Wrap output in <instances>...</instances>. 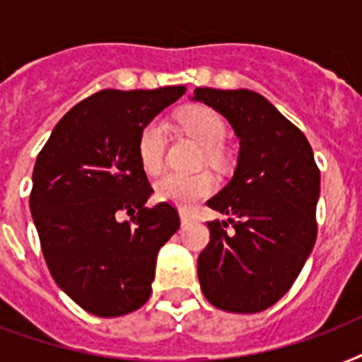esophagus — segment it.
<instances>
[{
    "instance_id": "esophagus-1",
    "label": "esophagus",
    "mask_w": 362,
    "mask_h": 362,
    "mask_svg": "<svg viewBox=\"0 0 362 362\" xmlns=\"http://www.w3.org/2000/svg\"><path fill=\"white\" fill-rule=\"evenodd\" d=\"M180 221H182V226H189L192 221H195V216L187 214L186 210H180Z\"/></svg>"
}]
</instances>
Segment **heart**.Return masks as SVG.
<instances>
[{
	"label": "heart",
	"instance_id": "b5f03b06",
	"mask_svg": "<svg viewBox=\"0 0 362 362\" xmlns=\"http://www.w3.org/2000/svg\"><path fill=\"white\" fill-rule=\"evenodd\" d=\"M178 125L192 135L203 148H206V158L212 163L221 159L220 148L227 136V125L218 112L204 105H192L178 112ZM165 148H167V125L159 118L146 122L139 131L136 153L142 169L153 175L163 167ZM156 197L163 203H170L189 209L201 199L209 197L214 192V178L209 173H165L156 180Z\"/></svg>",
	"mask_w": 362,
	"mask_h": 362
}]
</instances>
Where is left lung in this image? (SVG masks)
<instances>
[{
  "label": "left lung",
  "instance_id": "left-lung-1",
  "mask_svg": "<svg viewBox=\"0 0 362 362\" xmlns=\"http://www.w3.org/2000/svg\"><path fill=\"white\" fill-rule=\"evenodd\" d=\"M195 101L218 110L240 141L231 182L206 201L229 216L209 221L197 259L199 284L212 306L257 314L280 300L315 244L320 169L308 139L252 90L197 88Z\"/></svg>",
  "mask_w": 362,
  "mask_h": 362
}]
</instances>
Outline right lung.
Listing matches in <instances>:
<instances>
[{
  "label": "right lung",
  "mask_w": 362,
  "mask_h": 362,
  "mask_svg": "<svg viewBox=\"0 0 362 362\" xmlns=\"http://www.w3.org/2000/svg\"><path fill=\"white\" fill-rule=\"evenodd\" d=\"M184 86L103 90L75 105L37 156L30 210L59 289L99 317L135 312L152 293L159 247L180 227L175 206L148 209L153 189L139 131ZM125 209L131 222L115 220Z\"/></svg>",
  "instance_id": "obj_1"
}]
</instances>
